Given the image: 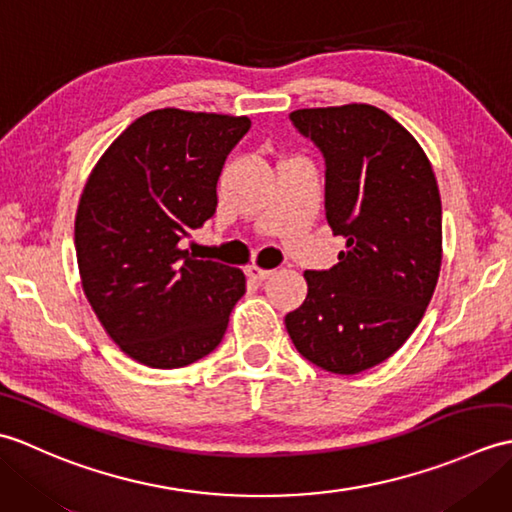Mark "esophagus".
<instances>
[{
	"label": "esophagus",
	"mask_w": 512,
	"mask_h": 512,
	"mask_svg": "<svg viewBox=\"0 0 512 512\" xmlns=\"http://www.w3.org/2000/svg\"><path fill=\"white\" fill-rule=\"evenodd\" d=\"M246 275H248L250 279H255V281H264V279H268L270 275H273V270L259 268V266H255V264H250V266L246 268Z\"/></svg>",
	"instance_id": "obj_1"
}]
</instances>
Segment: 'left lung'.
<instances>
[{"label": "left lung", "instance_id": "8db88e82", "mask_svg": "<svg viewBox=\"0 0 512 512\" xmlns=\"http://www.w3.org/2000/svg\"><path fill=\"white\" fill-rule=\"evenodd\" d=\"M325 158V220L345 239L339 264L306 270L308 297L286 314L303 358L358 374L418 328L442 264V202L431 162L405 127L374 105L290 114Z\"/></svg>", "mask_w": 512, "mask_h": 512}]
</instances>
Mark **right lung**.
<instances>
[{"mask_svg":"<svg viewBox=\"0 0 512 512\" xmlns=\"http://www.w3.org/2000/svg\"><path fill=\"white\" fill-rule=\"evenodd\" d=\"M248 129L246 116L154 110L85 182L74 220L83 292L138 363L173 369L211 354L246 292L242 270L193 259L180 242L213 217L224 160Z\"/></svg>","mask_w":512,"mask_h":512,"instance_id":"add662e5","label":"right lung"}]
</instances>
